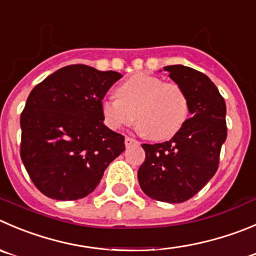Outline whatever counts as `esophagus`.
Returning a JSON list of instances; mask_svg holds the SVG:
<instances>
[{
	"mask_svg": "<svg viewBox=\"0 0 256 256\" xmlns=\"http://www.w3.org/2000/svg\"><path fill=\"white\" fill-rule=\"evenodd\" d=\"M124 143H126V147H130V146H132V144H138V143H140V142H138L137 140H134V138L128 137V136H126V140H124Z\"/></svg>",
	"mask_w": 256,
	"mask_h": 256,
	"instance_id": "esophagus-1",
	"label": "esophagus"
}]
</instances>
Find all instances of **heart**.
Returning a JSON list of instances; mask_svg holds the SVG:
<instances>
[{
	"instance_id": "heart-1",
	"label": "heart",
	"mask_w": 256,
	"mask_h": 256,
	"mask_svg": "<svg viewBox=\"0 0 256 256\" xmlns=\"http://www.w3.org/2000/svg\"><path fill=\"white\" fill-rule=\"evenodd\" d=\"M118 98H106L100 108L104 122L112 130L130 126L137 116L138 128L153 140L176 136L188 118V99L176 82L136 74L116 88Z\"/></svg>"
}]
</instances>
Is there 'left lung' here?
<instances>
[{
    "label": "left lung",
    "mask_w": 256,
    "mask_h": 256,
    "mask_svg": "<svg viewBox=\"0 0 256 256\" xmlns=\"http://www.w3.org/2000/svg\"><path fill=\"white\" fill-rule=\"evenodd\" d=\"M163 69L186 93L191 118L167 142L142 144L146 160L138 170V181L150 198L180 204L194 196L218 171L228 134L226 104L202 72L184 65Z\"/></svg>",
    "instance_id": "left-lung-1"
}]
</instances>
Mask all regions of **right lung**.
I'll return each instance as SVG.
<instances>
[{"instance_id":"1","label":"right lung","mask_w":256,"mask_h":256,"mask_svg":"<svg viewBox=\"0 0 256 256\" xmlns=\"http://www.w3.org/2000/svg\"><path fill=\"white\" fill-rule=\"evenodd\" d=\"M116 72L69 65L36 85L21 113V160L45 196L79 200L96 190L124 150V137L103 123L100 104Z\"/></svg>"}]
</instances>
